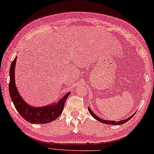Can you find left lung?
Returning a JSON list of instances; mask_svg holds the SVG:
<instances>
[{
  "instance_id": "obj_1",
  "label": "left lung",
  "mask_w": 154,
  "mask_h": 154,
  "mask_svg": "<svg viewBox=\"0 0 154 154\" xmlns=\"http://www.w3.org/2000/svg\"><path fill=\"white\" fill-rule=\"evenodd\" d=\"M88 111L89 113H91V115L94 118L96 119V120H97L98 121L101 122L102 123H104V124H109V125H122V124H125L126 122H127L130 120V119H131L133 118V116H134V114H133L131 116L129 117V118L126 119V120H120V121H118V122H116V121H111V120H103V119H101L100 118H98V117L96 116V115L93 113V111H91L90 108H88Z\"/></svg>"
}]
</instances>
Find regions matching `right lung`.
I'll return each instance as SVG.
<instances>
[{"mask_svg": "<svg viewBox=\"0 0 154 154\" xmlns=\"http://www.w3.org/2000/svg\"><path fill=\"white\" fill-rule=\"evenodd\" d=\"M17 57L11 64L10 70L9 92L14 105L19 114L25 120L32 124H45L54 121L62 113L64 104L70 93H68L57 103L44 107H33L28 105L20 97L15 86L14 68Z\"/></svg>", "mask_w": 154, "mask_h": 154, "instance_id": "right-lung-1", "label": "right lung"}]
</instances>
